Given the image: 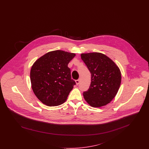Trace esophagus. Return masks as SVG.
Returning <instances> with one entry per match:
<instances>
[{
  "label": "esophagus",
  "mask_w": 149,
  "mask_h": 149,
  "mask_svg": "<svg viewBox=\"0 0 149 149\" xmlns=\"http://www.w3.org/2000/svg\"><path fill=\"white\" fill-rule=\"evenodd\" d=\"M75 82H76L77 85H78V84L80 83V79H78V80H75Z\"/></svg>",
  "instance_id": "esophagus-1"
}]
</instances>
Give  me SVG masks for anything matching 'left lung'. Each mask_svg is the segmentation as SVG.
Returning a JSON list of instances; mask_svg holds the SVG:
<instances>
[{"instance_id":"8db88e82","label":"left lung","mask_w":149,"mask_h":149,"mask_svg":"<svg viewBox=\"0 0 149 149\" xmlns=\"http://www.w3.org/2000/svg\"><path fill=\"white\" fill-rule=\"evenodd\" d=\"M81 58L91 74V83L83 92L86 102L93 107L106 106L113 99L121 83L119 68L106 55L99 52L81 54Z\"/></svg>"}]
</instances>
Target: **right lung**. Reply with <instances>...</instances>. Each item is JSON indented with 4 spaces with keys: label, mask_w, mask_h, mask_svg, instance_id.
<instances>
[{
    "label": "right lung",
    "mask_w": 149,
    "mask_h": 149,
    "mask_svg": "<svg viewBox=\"0 0 149 149\" xmlns=\"http://www.w3.org/2000/svg\"><path fill=\"white\" fill-rule=\"evenodd\" d=\"M75 54L62 50L51 51L36 61L30 72L36 96L48 106H57L67 99L76 84L68 65Z\"/></svg>",
    "instance_id": "obj_1"
}]
</instances>
